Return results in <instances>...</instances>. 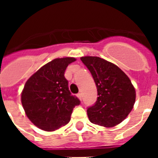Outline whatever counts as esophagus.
Instances as JSON below:
<instances>
[{"mask_svg": "<svg viewBox=\"0 0 158 158\" xmlns=\"http://www.w3.org/2000/svg\"><path fill=\"white\" fill-rule=\"evenodd\" d=\"M77 97H78V98H79V100H82V95L81 94V93H78V94L77 95Z\"/></svg>", "mask_w": 158, "mask_h": 158, "instance_id": "obj_1", "label": "esophagus"}]
</instances>
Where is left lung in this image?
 Returning a JSON list of instances; mask_svg holds the SVG:
<instances>
[{"label": "left lung", "mask_w": 158, "mask_h": 158, "mask_svg": "<svg viewBox=\"0 0 158 158\" xmlns=\"http://www.w3.org/2000/svg\"><path fill=\"white\" fill-rule=\"evenodd\" d=\"M81 62L91 73L97 89V100L87 109L89 120L112 127L127 118L135 102V89L125 73L99 57L85 56Z\"/></svg>", "instance_id": "obj_1"}]
</instances>
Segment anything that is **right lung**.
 <instances>
[{
	"label": "right lung",
	"mask_w": 158,
	"mask_h": 158,
	"mask_svg": "<svg viewBox=\"0 0 158 158\" xmlns=\"http://www.w3.org/2000/svg\"><path fill=\"white\" fill-rule=\"evenodd\" d=\"M74 58H55L42 66L25 84L21 102L27 118L37 127L54 131L70 121L73 107L81 104L71 95L64 73Z\"/></svg>",
	"instance_id": "1"
}]
</instances>
